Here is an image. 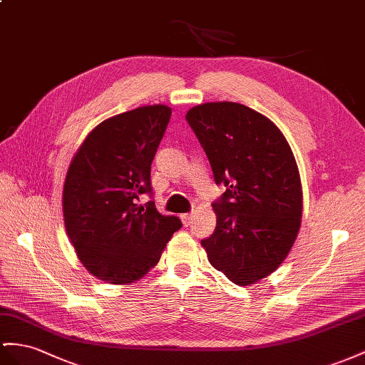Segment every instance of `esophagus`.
<instances>
[{
  "instance_id": "34e87169",
  "label": "esophagus",
  "mask_w": 365,
  "mask_h": 365,
  "mask_svg": "<svg viewBox=\"0 0 365 365\" xmlns=\"http://www.w3.org/2000/svg\"><path fill=\"white\" fill-rule=\"evenodd\" d=\"M192 212H185V214H180V219H182V222H183V225L185 227H188V225H191V222H192Z\"/></svg>"
}]
</instances>
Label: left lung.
Returning a JSON list of instances; mask_svg holds the SVG:
<instances>
[{
	"label": "left lung",
	"instance_id": "obj_1",
	"mask_svg": "<svg viewBox=\"0 0 365 365\" xmlns=\"http://www.w3.org/2000/svg\"><path fill=\"white\" fill-rule=\"evenodd\" d=\"M186 120L227 191L212 203L217 223L202 240L210 264L245 287L272 274L288 256L302 217V186L285 135L240 103L211 101Z\"/></svg>",
	"mask_w": 365,
	"mask_h": 365
}]
</instances>
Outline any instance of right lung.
Returning a JSON list of instances; mask_svg holds the SVG:
<instances>
[{
    "instance_id": "obj_1",
    "label": "right lung",
    "mask_w": 365,
    "mask_h": 365,
    "mask_svg": "<svg viewBox=\"0 0 365 365\" xmlns=\"http://www.w3.org/2000/svg\"><path fill=\"white\" fill-rule=\"evenodd\" d=\"M171 108L142 106L93 128L69 165L63 188L64 227L88 272L125 285L157 265L174 232L175 216L155 203L138 205L151 192V163L170 123Z\"/></svg>"
}]
</instances>
